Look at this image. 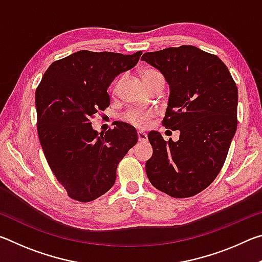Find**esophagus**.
<instances>
[{
  "label": "esophagus",
  "instance_id": "obj_1",
  "mask_svg": "<svg viewBox=\"0 0 262 262\" xmlns=\"http://www.w3.org/2000/svg\"><path fill=\"white\" fill-rule=\"evenodd\" d=\"M137 137H139V141L140 142H145V141L148 140V135L145 134L144 132H142V130L137 132Z\"/></svg>",
  "mask_w": 262,
  "mask_h": 262
}]
</instances>
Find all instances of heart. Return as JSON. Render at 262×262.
Segmentation results:
<instances>
[{
  "mask_svg": "<svg viewBox=\"0 0 262 262\" xmlns=\"http://www.w3.org/2000/svg\"><path fill=\"white\" fill-rule=\"evenodd\" d=\"M161 75L157 70L155 69H147L144 72H142V78H143L144 83L147 84L152 77ZM154 117V112L150 110H143V108H133L125 114L123 119L127 122L132 123V125L137 127H145L148 125L150 119Z\"/></svg>",
  "mask_w": 262,
  "mask_h": 262,
  "instance_id": "1",
  "label": "heart"
}]
</instances>
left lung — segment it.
I'll use <instances>...</instances> for the list:
<instances>
[{"instance_id":"obj_1","label":"left lung","mask_w":262,"mask_h":262,"mask_svg":"<svg viewBox=\"0 0 262 262\" xmlns=\"http://www.w3.org/2000/svg\"><path fill=\"white\" fill-rule=\"evenodd\" d=\"M142 60L170 85L163 126L180 132L177 142L149 133L154 152L147 176L172 198L194 196L215 180L227 158L237 130V85L219 56L195 46L148 52Z\"/></svg>"}]
</instances>
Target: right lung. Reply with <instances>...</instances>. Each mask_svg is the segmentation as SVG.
<instances>
[{"mask_svg":"<svg viewBox=\"0 0 262 262\" xmlns=\"http://www.w3.org/2000/svg\"><path fill=\"white\" fill-rule=\"evenodd\" d=\"M142 52L78 51L50 66L35 90L37 129L46 161L68 196L90 202L112 187L119 162L137 142V133L117 122L105 133L90 119L110 106L107 88L135 67Z\"/></svg>","mask_w":262,"mask_h":262,"instance_id":"right-lung-1","label":"right lung"}]
</instances>
